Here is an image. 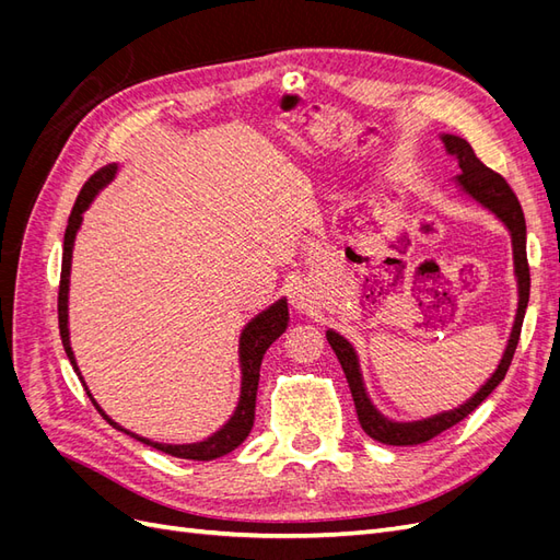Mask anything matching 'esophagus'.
Here are the masks:
<instances>
[{"instance_id": "obj_1", "label": "esophagus", "mask_w": 560, "mask_h": 560, "mask_svg": "<svg viewBox=\"0 0 560 560\" xmlns=\"http://www.w3.org/2000/svg\"><path fill=\"white\" fill-rule=\"evenodd\" d=\"M290 303L296 311H308L311 303H313V292L306 282H294L292 290H290Z\"/></svg>"}]
</instances>
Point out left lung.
<instances>
[{
	"label": "left lung",
	"mask_w": 560,
	"mask_h": 560,
	"mask_svg": "<svg viewBox=\"0 0 560 560\" xmlns=\"http://www.w3.org/2000/svg\"><path fill=\"white\" fill-rule=\"evenodd\" d=\"M442 142L446 147V154H451L463 171V175L455 177L457 189H460L465 196H469L474 202H479V206L486 208L488 212H493L512 235L518 306H516V317H514L510 341H506V348L502 352V360L493 374H490V378L477 389V393H474L465 404L457 406V409L434 413L430 418L409 420V422L393 420L376 409L374 401H371L366 395L358 352H354L348 338H343L334 329H327V341H329L331 350L336 352L338 362H341V366H343V374L348 378L362 430L371 439H376V442L387 444V446H413V444L430 442L432 436L442 434L444 430L453 428L455 422L467 418L490 393H493V389L502 383L506 369H510V364H512V358H514L516 346H518L523 315H525V308H528V299H530V268H528V257H525V217H523L516 194L512 191V186L504 182L502 175L493 173L490 167H486L477 159V154H474V149L469 147L467 140L457 138V135L444 132Z\"/></svg>",
	"instance_id": "left-lung-1"
}]
</instances>
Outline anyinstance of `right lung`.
Listing matches in <instances>:
<instances>
[{"label":"right lung","instance_id":"right-lung-1","mask_svg":"<svg viewBox=\"0 0 560 560\" xmlns=\"http://www.w3.org/2000/svg\"><path fill=\"white\" fill-rule=\"evenodd\" d=\"M118 165L112 163L103 171H97L86 184H83V189L74 202L72 214H70V222H67V231H65V245H62V270H60V292H58V322H60V336H62V346L67 358H70L74 371L79 374L83 387H86V393L91 397V401L95 404V409L105 416V420L109 425H114L116 430H121L130 436L138 439V442L147 444V446H154L156 451H163L167 455H175V457H184V460H214V457H222L226 453H231L233 448H238L252 425H254V406H257V387H259V369H261V360L266 350L270 348V343L276 341L278 336L284 334L287 325H290V308H287V299H278L273 306H268L266 311H261L259 315H254L245 329L241 331V341H238V360H241V399L238 406H235L233 416L224 422L222 428H219L212 436L202 439V442L196 444H161V442H151L147 436L135 434L126 428L118 425L114 422L103 409H100V404L95 401V397L91 395V389L83 381L81 371L77 366L74 360V352L70 346V270H72V252H74V241H77V233L81 229L83 222V212L89 210V206L93 202V198L105 189V186L116 177Z\"/></svg>","mask_w":560,"mask_h":560}]
</instances>
